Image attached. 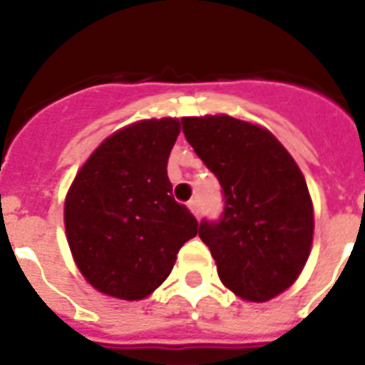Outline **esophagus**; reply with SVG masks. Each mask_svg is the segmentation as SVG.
I'll use <instances>...</instances> for the list:
<instances>
[{
    "instance_id": "1",
    "label": "esophagus",
    "mask_w": 365,
    "mask_h": 365,
    "mask_svg": "<svg viewBox=\"0 0 365 365\" xmlns=\"http://www.w3.org/2000/svg\"><path fill=\"white\" fill-rule=\"evenodd\" d=\"M187 206H189V210L193 212L195 216H199V200H197V199H191V200H189V202H187Z\"/></svg>"
}]
</instances>
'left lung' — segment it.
Wrapping results in <instances>:
<instances>
[{
    "label": "left lung",
    "mask_w": 365,
    "mask_h": 365,
    "mask_svg": "<svg viewBox=\"0 0 365 365\" xmlns=\"http://www.w3.org/2000/svg\"><path fill=\"white\" fill-rule=\"evenodd\" d=\"M183 134L216 174L223 214L200 240L233 294L263 303L288 289L311 254L314 216L307 182L267 128L229 115L183 117Z\"/></svg>",
    "instance_id": "left-lung-1"
}]
</instances>
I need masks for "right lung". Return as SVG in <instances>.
Segmentation results:
<instances>
[{
	"mask_svg": "<svg viewBox=\"0 0 365 365\" xmlns=\"http://www.w3.org/2000/svg\"><path fill=\"white\" fill-rule=\"evenodd\" d=\"M178 119H149L100 143L64 205L68 244L91 286L111 297H148L170 274L199 222L172 197L168 155Z\"/></svg>",
	"mask_w": 365,
	"mask_h": 365,
	"instance_id": "1",
	"label": "right lung"
}]
</instances>
